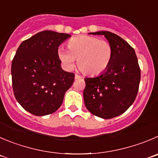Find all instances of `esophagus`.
I'll list each match as a JSON object with an SVG mask.
<instances>
[{
	"label": "esophagus",
	"instance_id": "obj_1",
	"mask_svg": "<svg viewBox=\"0 0 158 158\" xmlns=\"http://www.w3.org/2000/svg\"><path fill=\"white\" fill-rule=\"evenodd\" d=\"M81 77L79 76V75H77V74H75V79H76V80H78V79H81Z\"/></svg>",
	"mask_w": 158,
	"mask_h": 158
}]
</instances>
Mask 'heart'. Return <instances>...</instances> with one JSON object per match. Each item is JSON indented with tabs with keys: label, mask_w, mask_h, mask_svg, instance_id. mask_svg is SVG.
<instances>
[{
	"label": "heart",
	"mask_w": 158,
	"mask_h": 158,
	"mask_svg": "<svg viewBox=\"0 0 158 158\" xmlns=\"http://www.w3.org/2000/svg\"><path fill=\"white\" fill-rule=\"evenodd\" d=\"M68 50L64 47L58 49V56L67 70L73 67L75 60L84 73L96 76L109 67L112 58L110 43L90 35H79L71 39L67 44Z\"/></svg>",
	"instance_id": "obj_1"
}]
</instances>
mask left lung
<instances>
[{"label": "left lung", "instance_id": "left-lung-1", "mask_svg": "<svg viewBox=\"0 0 158 158\" xmlns=\"http://www.w3.org/2000/svg\"><path fill=\"white\" fill-rule=\"evenodd\" d=\"M104 35L112 47V58L102 73L85 77L84 101L87 109L100 118H114L125 112L135 101L140 69L135 50L127 41L107 31L90 32Z\"/></svg>", "mask_w": 158, "mask_h": 158}]
</instances>
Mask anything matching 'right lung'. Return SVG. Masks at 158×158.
<instances>
[{"instance_id":"add662e5","label":"right lung","mask_w":158,"mask_h":158,"mask_svg":"<svg viewBox=\"0 0 158 158\" xmlns=\"http://www.w3.org/2000/svg\"><path fill=\"white\" fill-rule=\"evenodd\" d=\"M71 36L54 31H40L20 44L11 64L15 98L30 113L43 116L61 106L74 73L61 67L58 47Z\"/></svg>"}]
</instances>
